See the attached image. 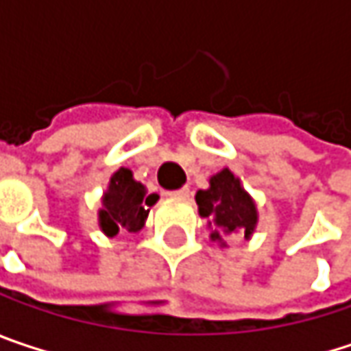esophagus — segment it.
<instances>
[{
    "instance_id": "obj_1",
    "label": "esophagus",
    "mask_w": 351,
    "mask_h": 351,
    "mask_svg": "<svg viewBox=\"0 0 351 351\" xmlns=\"http://www.w3.org/2000/svg\"><path fill=\"white\" fill-rule=\"evenodd\" d=\"M189 188L188 186H184V188H180V189H176V191H171L169 195H173V197H180V199H186V197H189Z\"/></svg>"
}]
</instances>
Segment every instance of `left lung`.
<instances>
[{
    "mask_svg": "<svg viewBox=\"0 0 351 351\" xmlns=\"http://www.w3.org/2000/svg\"><path fill=\"white\" fill-rule=\"evenodd\" d=\"M197 210L202 217H208L213 226L210 238L221 241L223 236L230 234H243V238H250L258 223V208L252 195L241 188L238 178L223 167L219 173L210 178V188L199 189L195 193Z\"/></svg>",
    "mask_w": 351,
    "mask_h": 351,
    "instance_id": "obj_1",
    "label": "left lung"
}]
</instances>
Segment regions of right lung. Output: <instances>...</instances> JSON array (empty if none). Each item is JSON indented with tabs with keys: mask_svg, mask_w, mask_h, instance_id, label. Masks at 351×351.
Instances as JSON below:
<instances>
[{
	"mask_svg": "<svg viewBox=\"0 0 351 351\" xmlns=\"http://www.w3.org/2000/svg\"><path fill=\"white\" fill-rule=\"evenodd\" d=\"M158 197V193H147L145 186L134 180L132 169L119 167L101 197V210L97 213L101 232L110 238L119 234V230L139 232Z\"/></svg>",
	"mask_w": 351,
	"mask_h": 351,
	"instance_id": "add662e5",
	"label": "right lung"
}]
</instances>
